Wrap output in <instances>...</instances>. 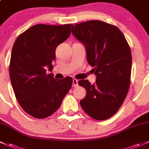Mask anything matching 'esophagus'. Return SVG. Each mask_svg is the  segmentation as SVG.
Masks as SVG:
<instances>
[{"mask_svg":"<svg viewBox=\"0 0 149 149\" xmlns=\"http://www.w3.org/2000/svg\"><path fill=\"white\" fill-rule=\"evenodd\" d=\"M77 85H78V80H77V79H73V80H72V86H73V87H77Z\"/></svg>","mask_w":149,"mask_h":149,"instance_id":"34e87169","label":"esophagus"}]
</instances>
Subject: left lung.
Wrapping results in <instances>:
<instances>
[{
    "label": "left lung",
    "mask_w": 149,
    "mask_h": 149,
    "mask_svg": "<svg viewBox=\"0 0 149 149\" xmlns=\"http://www.w3.org/2000/svg\"><path fill=\"white\" fill-rule=\"evenodd\" d=\"M72 32L85 46L87 63L96 76L93 85L87 79L78 82L87 92L79 101L81 107L95 120L110 118L120 108L129 90V45L118 28L97 20L72 25Z\"/></svg>",
    "instance_id": "obj_1"
}]
</instances>
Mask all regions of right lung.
Returning a JSON list of instances; mask_svg holds the SVG:
<instances>
[{
	"label": "right lung",
	"instance_id": "right-lung-1",
	"mask_svg": "<svg viewBox=\"0 0 149 149\" xmlns=\"http://www.w3.org/2000/svg\"><path fill=\"white\" fill-rule=\"evenodd\" d=\"M71 24H37L18 36L11 52L9 74L18 103L28 114L45 118L62 104L72 85V78L54 79L47 74L59 44L71 33Z\"/></svg>",
	"mask_w": 149,
	"mask_h": 149
}]
</instances>
